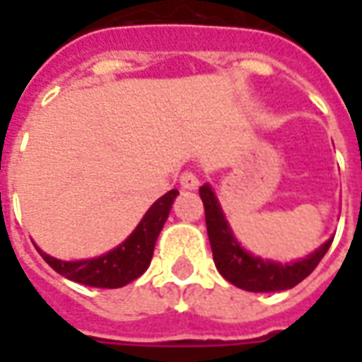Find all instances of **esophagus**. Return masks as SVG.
<instances>
[{"label":"esophagus","instance_id":"esophagus-1","mask_svg":"<svg viewBox=\"0 0 362 362\" xmlns=\"http://www.w3.org/2000/svg\"><path fill=\"white\" fill-rule=\"evenodd\" d=\"M180 186L184 189H197V186H199V180H197V176L194 173H182L180 176Z\"/></svg>","mask_w":362,"mask_h":362}]
</instances>
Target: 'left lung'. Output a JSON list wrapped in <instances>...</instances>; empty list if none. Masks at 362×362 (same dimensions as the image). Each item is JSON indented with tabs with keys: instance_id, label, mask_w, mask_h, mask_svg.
Listing matches in <instances>:
<instances>
[{
	"instance_id": "1",
	"label": "left lung",
	"mask_w": 362,
	"mask_h": 362,
	"mask_svg": "<svg viewBox=\"0 0 362 362\" xmlns=\"http://www.w3.org/2000/svg\"><path fill=\"white\" fill-rule=\"evenodd\" d=\"M199 197L205 207V223H207V236L211 244L213 259L219 273L233 283L235 287L250 291V293H275V291H287L306 279L320 259L326 256L329 246L334 243V236L327 238L318 250L308 254L306 258L296 262H273V259H262L246 252L233 235V228L228 225L225 213L221 209V204L215 192L209 184H204L199 188Z\"/></svg>"
}]
</instances>
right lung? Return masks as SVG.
I'll list each match as a JSON object with an SVG mask.
<instances>
[{
    "instance_id": "right-lung-1",
    "label": "right lung",
    "mask_w": 362,
    "mask_h": 362,
    "mask_svg": "<svg viewBox=\"0 0 362 362\" xmlns=\"http://www.w3.org/2000/svg\"><path fill=\"white\" fill-rule=\"evenodd\" d=\"M176 196L178 189H170L163 197H158L149 207V211L143 215L134 233L114 250L106 252L98 258L64 262V259L52 258L42 250L38 252L44 262L66 279L98 288L124 287L143 275L149 267L158 233L165 227V221L168 219Z\"/></svg>"
}]
</instances>
